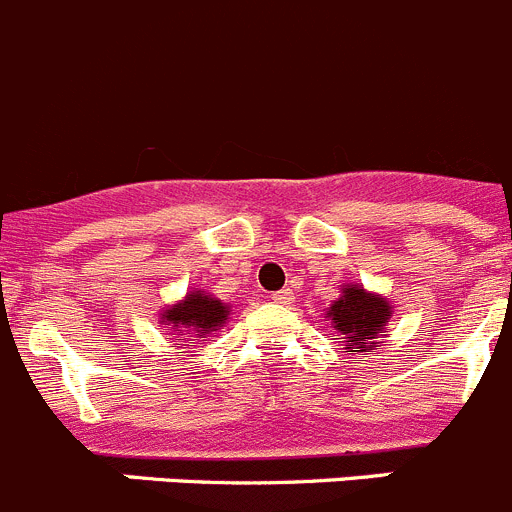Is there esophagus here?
<instances>
[{"label": "esophagus", "mask_w": 512, "mask_h": 512, "mask_svg": "<svg viewBox=\"0 0 512 512\" xmlns=\"http://www.w3.org/2000/svg\"><path fill=\"white\" fill-rule=\"evenodd\" d=\"M271 299H274L276 304H289L292 302V292H289V289H281V292L271 294Z\"/></svg>", "instance_id": "34e87169"}]
</instances>
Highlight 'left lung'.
Returning a JSON list of instances; mask_svg holds the SVG:
<instances>
[{
	"label": "left lung",
	"mask_w": 512,
	"mask_h": 512,
	"mask_svg": "<svg viewBox=\"0 0 512 512\" xmlns=\"http://www.w3.org/2000/svg\"><path fill=\"white\" fill-rule=\"evenodd\" d=\"M327 317L337 330L335 340L348 355H370L381 348V335L393 317V304L360 284H342L340 299L327 307Z\"/></svg>",
	"instance_id": "1"
}]
</instances>
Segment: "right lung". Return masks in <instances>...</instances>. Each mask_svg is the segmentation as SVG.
Returning <instances> with one entry per match:
<instances>
[{"label": "right lung", "instance_id": "obj_1", "mask_svg": "<svg viewBox=\"0 0 512 512\" xmlns=\"http://www.w3.org/2000/svg\"><path fill=\"white\" fill-rule=\"evenodd\" d=\"M228 314H231V304H225L223 299L213 297L210 292L192 289L180 302L162 307L159 325H167L172 335H182L185 340H190V337H205L225 327Z\"/></svg>", "mask_w": 512, "mask_h": 512}]
</instances>
